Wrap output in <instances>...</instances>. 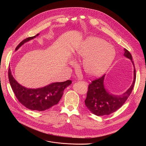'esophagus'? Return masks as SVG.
I'll list each match as a JSON object with an SVG mask.
<instances>
[{"instance_id":"34e87169","label":"esophagus","mask_w":146,"mask_h":146,"mask_svg":"<svg viewBox=\"0 0 146 146\" xmlns=\"http://www.w3.org/2000/svg\"><path fill=\"white\" fill-rule=\"evenodd\" d=\"M80 82H83V83H85V84H87V83L86 82H84V81H81Z\"/></svg>"}]
</instances>
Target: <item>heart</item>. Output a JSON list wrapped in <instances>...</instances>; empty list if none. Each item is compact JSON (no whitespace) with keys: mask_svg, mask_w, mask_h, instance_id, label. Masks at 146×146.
<instances>
[{"mask_svg":"<svg viewBox=\"0 0 146 146\" xmlns=\"http://www.w3.org/2000/svg\"><path fill=\"white\" fill-rule=\"evenodd\" d=\"M76 56L84 58L82 68L90 77H98L105 73L115 59V49L105 40L88 37L76 47Z\"/></svg>","mask_w":146,"mask_h":146,"instance_id":"1","label":"heart"}]
</instances>
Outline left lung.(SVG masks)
I'll list each match as a JSON object with an SVG mask.
<instances>
[{"label":"left lung","instance_id":"left-lung-1","mask_svg":"<svg viewBox=\"0 0 146 146\" xmlns=\"http://www.w3.org/2000/svg\"><path fill=\"white\" fill-rule=\"evenodd\" d=\"M123 56L129 59L133 65V80L131 86L121 95L111 94L104 84L105 74L89 84L85 104L88 109L98 116L109 115L119 109L131 95L136 81V70L131 53L123 48Z\"/></svg>","mask_w":146,"mask_h":146}]
</instances>
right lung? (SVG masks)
<instances>
[{
	"label": "right lung",
	"mask_w": 146,
	"mask_h": 146,
	"mask_svg": "<svg viewBox=\"0 0 146 146\" xmlns=\"http://www.w3.org/2000/svg\"><path fill=\"white\" fill-rule=\"evenodd\" d=\"M39 33L22 41L15 51L32 39L36 37ZM9 79L12 90L19 102L27 108L36 111H44L56 105L64 94L65 89L72 84L71 80L64 82H52L45 87L36 89L25 87L13 77L10 68L9 69Z\"/></svg>",
	"instance_id": "obj_1"
}]
</instances>
